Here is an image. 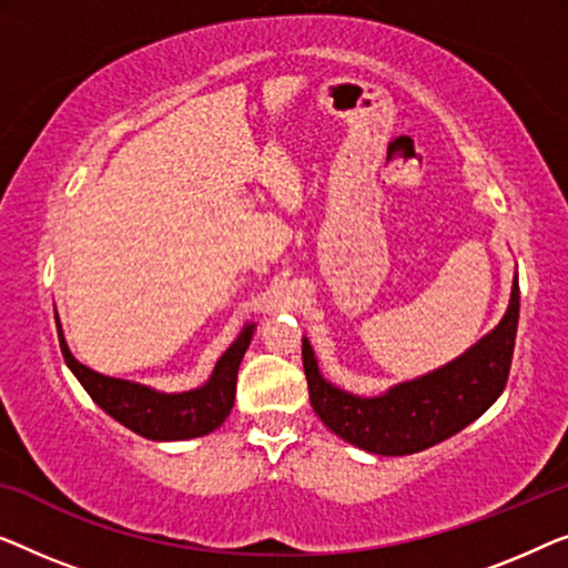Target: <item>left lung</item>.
<instances>
[{"instance_id":"1","label":"left lung","mask_w":568,"mask_h":568,"mask_svg":"<svg viewBox=\"0 0 568 568\" xmlns=\"http://www.w3.org/2000/svg\"><path fill=\"white\" fill-rule=\"evenodd\" d=\"M517 318L520 283L515 273L505 316L486 337L437 371L396 383L378 396L349 394L326 381L318 371L314 347L303 337L311 406L334 435L361 450L375 455L427 450L466 429L501 396L513 365Z\"/></svg>"}]
</instances>
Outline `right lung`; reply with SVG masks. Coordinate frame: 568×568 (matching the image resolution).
<instances>
[{
    "instance_id": "add662e5",
    "label": "right lung",
    "mask_w": 568,
    "mask_h": 568,
    "mask_svg": "<svg viewBox=\"0 0 568 568\" xmlns=\"http://www.w3.org/2000/svg\"><path fill=\"white\" fill-rule=\"evenodd\" d=\"M55 326H59L63 361L87 394L92 396V402L131 433L156 443L193 440V437L213 433L226 422L236 398L239 365H242V357L254 337V329H257L254 322L242 326V332L236 334L226 353L215 361L211 378L203 386L182 390V394H166V390L151 388L146 383L113 378V375H102L79 363L71 355L67 337H63L59 314H55Z\"/></svg>"
}]
</instances>
